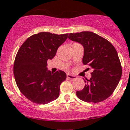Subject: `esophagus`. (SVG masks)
I'll list each match as a JSON object with an SVG mask.
<instances>
[{
	"label": "esophagus",
	"mask_w": 130,
	"mask_h": 130,
	"mask_svg": "<svg viewBox=\"0 0 130 130\" xmlns=\"http://www.w3.org/2000/svg\"><path fill=\"white\" fill-rule=\"evenodd\" d=\"M67 77L70 80H74L76 78V76H74V75H72V74H67Z\"/></svg>",
	"instance_id": "obj_1"
}]
</instances>
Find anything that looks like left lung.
I'll list each match as a JSON object with an SVG mask.
<instances>
[{
  "mask_svg": "<svg viewBox=\"0 0 130 130\" xmlns=\"http://www.w3.org/2000/svg\"><path fill=\"white\" fill-rule=\"evenodd\" d=\"M68 38L82 45V63L92 70L91 78L84 80L85 86L76 92V95L86 102L104 101L113 93L121 78L122 67L117 50L110 42L93 32L70 33Z\"/></svg>",
  "mask_w": 130,
  "mask_h": 130,
  "instance_id": "obj_1",
  "label": "left lung"
}]
</instances>
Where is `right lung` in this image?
<instances>
[{"label": "right lung", "mask_w": 130, "mask_h": 130, "mask_svg": "<svg viewBox=\"0 0 130 130\" xmlns=\"http://www.w3.org/2000/svg\"><path fill=\"white\" fill-rule=\"evenodd\" d=\"M67 37L68 34L39 32L28 38L18 50L13 64L15 82L22 94L32 102L47 104L59 95L66 73H53L46 66Z\"/></svg>", "instance_id": "add662e5"}]
</instances>
